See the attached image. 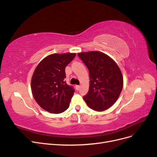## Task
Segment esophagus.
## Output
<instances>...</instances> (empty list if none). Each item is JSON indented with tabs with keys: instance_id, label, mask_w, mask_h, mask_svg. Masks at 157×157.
Returning <instances> with one entry per match:
<instances>
[{
	"instance_id": "1",
	"label": "esophagus",
	"mask_w": 157,
	"mask_h": 157,
	"mask_svg": "<svg viewBox=\"0 0 157 157\" xmlns=\"http://www.w3.org/2000/svg\"><path fill=\"white\" fill-rule=\"evenodd\" d=\"M75 88H76V89H77V90H80V86H79V85H76V86H75Z\"/></svg>"
}]
</instances>
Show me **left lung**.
Wrapping results in <instances>:
<instances>
[{"label": "left lung", "mask_w": 157, "mask_h": 157, "mask_svg": "<svg viewBox=\"0 0 157 157\" xmlns=\"http://www.w3.org/2000/svg\"><path fill=\"white\" fill-rule=\"evenodd\" d=\"M90 74L88 92L83 96L87 105L103 111L111 107L119 97L123 78L117 64L110 57L100 52L78 53Z\"/></svg>", "instance_id": "1"}]
</instances>
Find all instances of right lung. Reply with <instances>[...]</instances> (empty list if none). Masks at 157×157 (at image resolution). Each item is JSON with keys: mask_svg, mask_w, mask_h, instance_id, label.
I'll return each mask as SVG.
<instances>
[{"mask_svg": "<svg viewBox=\"0 0 157 157\" xmlns=\"http://www.w3.org/2000/svg\"><path fill=\"white\" fill-rule=\"evenodd\" d=\"M76 54H54L37 65L31 79V90L37 103L51 113H63L69 107L74 88L65 80V67Z\"/></svg>", "mask_w": 157, "mask_h": 157, "instance_id": "obj_1", "label": "right lung"}]
</instances>
